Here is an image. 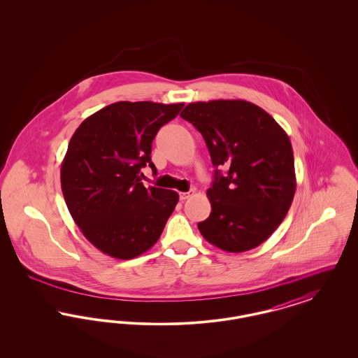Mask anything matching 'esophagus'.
<instances>
[{
  "label": "esophagus",
  "instance_id": "obj_1",
  "mask_svg": "<svg viewBox=\"0 0 358 358\" xmlns=\"http://www.w3.org/2000/svg\"><path fill=\"white\" fill-rule=\"evenodd\" d=\"M193 192H194V190H190V192H181V193H180V200H181V201H185V200H187V199L193 194Z\"/></svg>",
  "mask_w": 358,
  "mask_h": 358
}]
</instances>
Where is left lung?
<instances>
[{"mask_svg": "<svg viewBox=\"0 0 358 358\" xmlns=\"http://www.w3.org/2000/svg\"><path fill=\"white\" fill-rule=\"evenodd\" d=\"M180 115L201 133L216 168L201 235L227 252L256 248L283 222L295 194L289 136L263 108L240 99L189 103Z\"/></svg>", "mask_w": 358, "mask_h": 358, "instance_id": "8db88e82", "label": "left lung"}]
</instances>
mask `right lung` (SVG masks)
Wrapping results in <instances>:
<instances>
[{
  "mask_svg": "<svg viewBox=\"0 0 358 358\" xmlns=\"http://www.w3.org/2000/svg\"><path fill=\"white\" fill-rule=\"evenodd\" d=\"M184 103L117 102L85 118L69 141L60 181L69 213L106 255L133 259L150 250L178 203V193L143 187L158 130Z\"/></svg>",
  "mask_w": 358,
  "mask_h": 358,
  "instance_id": "1",
  "label": "right lung"
}]
</instances>
